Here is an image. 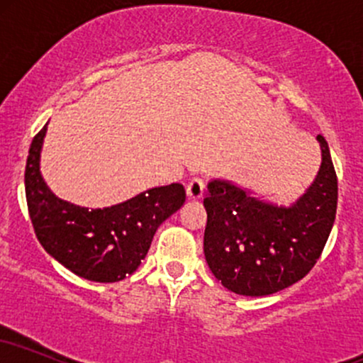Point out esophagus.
I'll return each instance as SVG.
<instances>
[{"label":"esophagus","mask_w":363,"mask_h":363,"mask_svg":"<svg viewBox=\"0 0 363 363\" xmlns=\"http://www.w3.org/2000/svg\"><path fill=\"white\" fill-rule=\"evenodd\" d=\"M186 193L189 198L199 199L203 196V193H205V181H203L201 177L191 179L189 184H187V187H186Z\"/></svg>","instance_id":"1"}]
</instances>
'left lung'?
Instances as JSON below:
<instances>
[{
  "label": "left lung",
  "mask_w": 363,
  "mask_h": 363,
  "mask_svg": "<svg viewBox=\"0 0 363 363\" xmlns=\"http://www.w3.org/2000/svg\"><path fill=\"white\" fill-rule=\"evenodd\" d=\"M320 167L295 203L274 205L230 181L208 182L205 257L225 289L247 297L277 294L314 268L336 216L338 179L328 141Z\"/></svg>",
  "instance_id": "8db88e82"
}]
</instances>
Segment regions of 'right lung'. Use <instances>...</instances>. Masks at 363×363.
I'll return each mask as SVG.
<instances>
[{"mask_svg": "<svg viewBox=\"0 0 363 363\" xmlns=\"http://www.w3.org/2000/svg\"><path fill=\"white\" fill-rule=\"evenodd\" d=\"M48 124L32 140L25 167V196L37 239L65 268L90 281L114 283L135 273L157 228L184 205L182 184L152 187L119 205L77 206L60 199L40 176Z\"/></svg>", "mask_w": 363, "mask_h": 363, "instance_id": "1", "label": "right lung"}]
</instances>
